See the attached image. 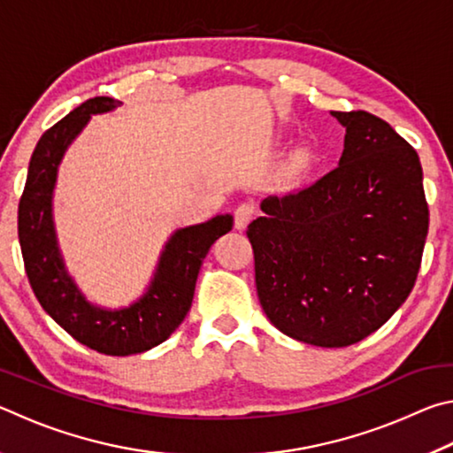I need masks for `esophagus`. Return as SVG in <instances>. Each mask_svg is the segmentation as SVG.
I'll return each mask as SVG.
<instances>
[{
  "instance_id": "34e87169",
  "label": "esophagus",
  "mask_w": 453,
  "mask_h": 453,
  "mask_svg": "<svg viewBox=\"0 0 453 453\" xmlns=\"http://www.w3.org/2000/svg\"><path fill=\"white\" fill-rule=\"evenodd\" d=\"M254 213H256L254 203H240V205H237L235 213H234L235 229H245V227H248L250 221L254 219Z\"/></svg>"
}]
</instances>
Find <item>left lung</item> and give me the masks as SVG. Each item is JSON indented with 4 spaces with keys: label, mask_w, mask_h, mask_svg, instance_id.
Segmentation results:
<instances>
[{
    "label": "left lung",
    "mask_w": 453,
    "mask_h": 453,
    "mask_svg": "<svg viewBox=\"0 0 453 453\" xmlns=\"http://www.w3.org/2000/svg\"><path fill=\"white\" fill-rule=\"evenodd\" d=\"M346 127L335 170L265 197L248 237L259 303L281 334L346 348L408 300L429 211L416 150L367 111H329Z\"/></svg>",
    "instance_id": "1"
}]
</instances>
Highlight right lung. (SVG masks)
<instances>
[{
	"label": "right lung",
	"mask_w": 453,
	"mask_h": 453,
	"mask_svg": "<svg viewBox=\"0 0 453 453\" xmlns=\"http://www.w3.org/2000/svg\"><path fill=\"white\" fill-rule=\"evenodd\" d=\"M118 105L113 97L88 99L40 137L19 199L18 235L34 294L56 324L99 354L132 356L159 346L180 327L191 308L203 257L216 240L232 229L234 218L218 213L203 224L175 229L159 254L148 288L135 302L124 308L89 302L67 272L61 254L53 191L61 159L91 116L110 113Z\"/></svg>",
	"instance_id": "add662e5"
}]
</instances>
